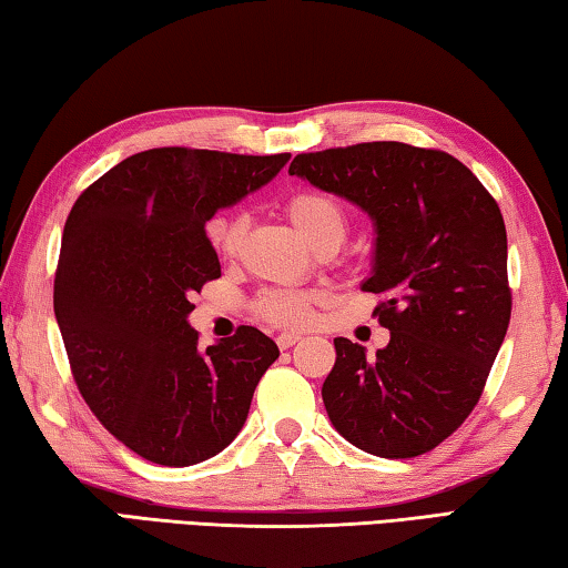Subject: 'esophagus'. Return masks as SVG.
<instances>
[{"instance_id":"1","label":"esophagus","mask_w":568,"mask_h":568,"mask_svg":"<svg viewBox=\"0 0 568 568\" xmlns=\"http://www.w3.org/2000/svg\"><path fill=\"white\" fill-rule=\"evenodd\" d=\"M275 341H277V348L287 351V348H293L297 341H301V335H297V333H281Z\"/></svg>"}]
</instances>
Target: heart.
Wrapping results in <instances>:
<instances>
[{
  "mask_svg": "<svg viewBox=\"0 0 568 568\" xmlns=\"http://www.w3.org/2000/svg\"><path fill=\"white\" fill-rule=\"evenodd\" d=\"M285 215L297 235L318 253H333L348 233V215L343 205L325 192H297L285 203ZM243 230L245 215H220L210 220L205 235L220 255H233ZM255 313L273 325L301 328L311 321L313 295L301 291H271L257 297Z\"/></svg>",
  "mask_w": 568,
  "mask_h": 568,
  "instance_id": "obj_1",
  "label": "heart"
}]
</instances>
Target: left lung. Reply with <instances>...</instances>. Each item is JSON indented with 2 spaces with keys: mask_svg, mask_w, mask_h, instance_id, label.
Masks as SVG:
<instances>
[{
  "mask_svg": "<svg viewBox=\"0 0 568 568\" xmlns=\"http://www.w3.org/2000/svg\"><path fill=\"white\" fill-rule=\"evenodd\" d=\"M291 175L345 197L376 230L371 277L386 348L335 338L323 403L365 454L413 458L468 418L511 321L506 225L464 162L403 142L307 152Z\"/></svg>",
  "mask_w": 568,
  "mask_h": 568,
  "instance_id": "left-lung-1",
  "label": "left lung"
}]
</instances>
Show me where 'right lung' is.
I'll list each match as a JSON object with an SVG mask.
<instances>
[{
  "mask_svg": "<svg viewBox=\"0 0 568 568\" xmlns=\"http://www.w3.org/2000/svg\"><path fill=\"white\" fill-rule=\"evenodd\" d=\"M291 160L158 148L77 197L54 275V315L82 398L110 434L160 466L233 444L277 345L253 325L200 348L192 295L220 277L205 223Z\"/></svg>",
  "mask_w": 568,
  "mask_h": 568,
  "instance_id": "right-lung-1",
  "label": "right lung"
}]
</instances>
